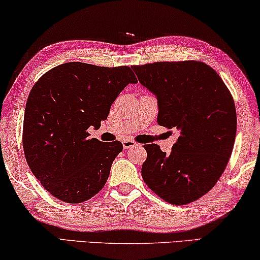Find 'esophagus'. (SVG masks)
<instances>
[{"instance_id": "obj_1", "label": "esophagus", "mask_w": 260, "mask_h": 260, "mask_svg": "<svg viewBox=\"0 0 260 260\" xmlns=\"http://www.w3.org/2000/svg\"><path fill=\"white\" fill-rule=\"evenodd\" d=\"M122 145H123V148L128 149V148H132V147H135V146H137L138 144L134 140H131V139H126V140L122 141Z\"/></svg>"}]
</instances>
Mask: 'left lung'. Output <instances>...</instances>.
<instances>
[{
    "label": "left lung",
    "instance_id": "8db88e82",
    "mask_svg": "<svg viewBox=\"0 0 260 260\" xmlns=\"http://www.w3.org/2000/svg\"><path fill=\"white\" fill-rule=\"evenodd\" d=\"M142 86L158 99V123L178 139L166 154L145 145V184L172 205H187L211 191L224 173L237 132L232 94L218 73L202 61L132 66ZM172 133V131H171Z\"/></svg>",
    "mask_w": 260,
    "mask_h": 260
}]
</instances>
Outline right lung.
I'll return each mask as SVG.
<instances>
[{"label": "right lung", "instance_id": "add662e5", "mask_svg": "<svg viewBox=\"0 0 260 260\" xmlns=\"http://www.w3.org/2000/svg\"><path fill=\"white\" fill-rule=\"evenodd\" d=\"M137 82L128 66L67 62L45 73L32 86L22 145L32 174L53 197L79 204L101 191L123 146L89 139L88 129L99 128L120 92Z\"/></svg>", "mask_w": 260, "mask_h": 260}]
</instances>
